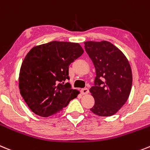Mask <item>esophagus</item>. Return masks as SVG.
Here are the masks:
<instances>
[{"instance_id":"1","label":"esophagus","mask_w":150,"mask_h":150,"mask_svg":"<svg viewBox=\"0 0 150 150\" xmlns=\"http://www.w3.org/2000/svg\"><path fill=\"white\" fill-rule=\"evenodd\" d=\"M81 94H83V95H86V94H87L89 93V90L87 88H83L81 90Z\"/></svg>"}]
</instances>
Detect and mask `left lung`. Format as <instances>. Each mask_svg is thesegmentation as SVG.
Instances as JSON below:
<instances>
[{
  "mask_svg": "<svg viewBox=\"0 0 150 150\" xmlns=\"http://www.w3.org/2000/svg\"><path fill=\"white\" fill-rule=\"evenodd\" d=\"M84 48L96 73L90 89L95 98L90 110L101 117L114 115L126 102L132 89L129 61L120 50L108 41L85 42Z\"/></svg>",
  "mask_w": 150,
  "mask_h": 150,
  "instance_id": "1",
  "label": "left lung"
}]
</instances>
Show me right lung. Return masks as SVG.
<instances>
[{
  "instance_id": "right-lung-1",
  "label": "right lung",
  "mask_w": 150,
  "mask_h": 150,
  "mask_svg": "<svg viewBox=\"0 0 150 150\" xmlns=\"http://www.w3.org/2000/svg\"><path fill=\"white\" fill-rule=\"evenodd\" d=\"M83 53L78 43L53 41L32 48L21 64L19 90L30 109L40 117L58 113L79 91L69 83V67Z\"/></svg>"
}]
</instances>
